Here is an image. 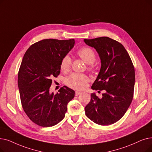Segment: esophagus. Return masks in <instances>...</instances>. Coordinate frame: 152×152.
Wrapping results in <instances>:
<instances>
[{
    "label": "esophagus",
    "instance_id": "obj_1",
    "mask_svg": "<svg viewBox=\"0 0 152 152\" xmlns=\"http://www.w3.org/2000/svg\"><path fill=\"white\" fill-rule=\"evenodd\" d=\"M81 94H82V92H80V91H76L75 92V96H76L80 95Z\"/></svg>",
    "mask_w": 152,
    "mask_h": 152
}]
</instances>
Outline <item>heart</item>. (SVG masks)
I'll return each instance as SVG.
<instances>
[{"instance_id": "b5f03b06", "label": "heart", "mask_w": 152, "mask_h": 152, "mask_svg": "<svg viewBox=\"0 0 152 152\" xmlns=\"http://www.w3.org/2000/svg\"><path fill=\"white\" fill-rule=\"evenodd\" d=\"M77 55L86 63L88 64V69L89 71H92L96 69V66L94 64V62L96 60V55L94 51L91 48L84 46L77 50ZM71 63L72 61L70 56L68 55L63 56L60 63L61 71L64 73L68 72L71 68ZM89 80V77L86 75L73 73L66 79L65 83L71 88L81 90L87 86Z\"/></svg>"}]
</instances>
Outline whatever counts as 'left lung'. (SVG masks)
<instances>
[{"label": "left lung", "mask_w": 152, "mask_h": 152, "mask_svg": "<svg viewBox=\"0 0 152 152\" xmlns=\"http://www.w3.org/2000/svg\"><path fill=\"white\" fill-rule=\"evenodd\" d=\"M100 56L101 68L91 88L102 91V97L94 93L85 107L86 116L97 124H113L124 116L132 101L135 85V69L124 46L107 37L84 39ZM99 91L98 92H100Z\"/></svg>", "instance_id": "1"}]
</instances>
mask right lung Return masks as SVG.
<instances>
[{
    "mask_svg": "<svg viewBox=\"0 0 152 152\" xmlns=\"http://www.w3.org/2000/svg\"><path fill=\"white\" fill-rule=\"evenodd\" d=\"M74 39H45L31 45L23 56L18 73V86L22 108L35 124L51 127L61 121L75 91L63 86L50 92L51 78L60 73L63 56L74 47Z\"/></svg>",
    "mask_w": 152,
    "mask_h": 152,
    "instance_id": "add662e5",
    "label": "right lung"
}]
</instances>
